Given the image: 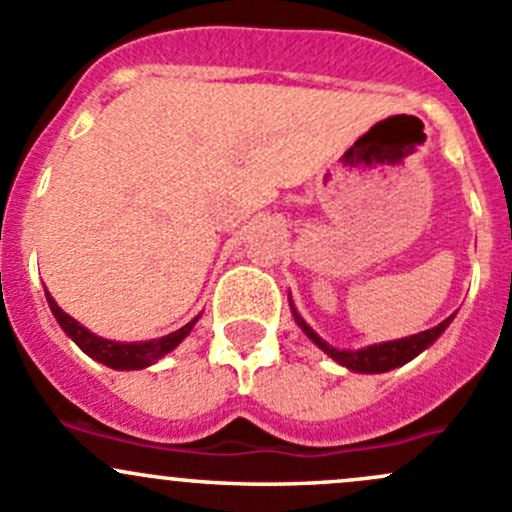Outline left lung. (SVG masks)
<instances>
[{
	"label": "left lung",
	"mask_w": 512,
	"mask_h": 512,
	"mask_svg": "<svg viewBox=\"0 0 512 512\" xmlns=\"http://www.w3.org/2000/svg\"><path fill=\"white\" fill-rule=\"evenodd\" d=\"M293 308V305H291ZM293 315H295V323L303 328V333L310 337V340L315 342V345L320 347L323 352H328L330 357H333L335 362H340V365H345L347 370H355V372H389L394 370V367H402L404 362L414 360L416 355H419L421 350H426V347L431 345V342L436 340L441 333H444L446 328H449V323L453 320L446 318L444 323H439L436 328L431 330H424V333L419 335H412V337H404V340H394V342H382V345H372V347H365V350H335V347H330L328 342L323 340V337H318L310 330V325L305 323L303 318H300L298 313H295L293 308Z\"/></svg>",
	"instance_id": "1"
}]
</instances>
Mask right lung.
Instances as JSON below:
<instances>
[{
    "label": "right lung",
    "mask_w": 512,
    "mask_h": 512,
    "mask_svg": "<svg viewBox=\"0 0 512 512\" xmlns=\"http://www.w3.org/2000/svg\"><path fill=\"white\" fill-rule=\"evenodd\" d=\"M46 300H49V308L54 313V318L59 320V325L63 328V333L71 337L78 347H81L86 355H91L93 360L103 362V365L113 367V370H142V367L152 365L160 357H165L167 352H172L184 337L189 335V330L194 328L199 318H194L192 323H187L184 328L175 330V333L157 337V340H147V342H113V340H103V337L88 333L81 323L66 315L63 310L56 305V300L46 293Z\"/></svg>",
    "instance_id": "1"
}]
</instances>
